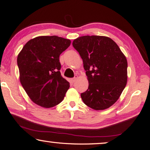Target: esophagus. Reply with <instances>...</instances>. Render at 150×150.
Masks as SVG:
<instances>
[{
	"instance_id": "obj_1",
	"label": "esophagus",
	"mask_w": 150,
	"mask_h": 150,
	"mask_svg": "<svg viewBox=\"0 0 150 150\" xmlns=\"http://www.w3.org/2000/svg\"><path fill=\"white\" fill-rule=\"evenodd\" d=\"M77 78H78V76H77V75H75L74 77L72 79V82H73V83L75 82L76 80H77Z\"/></svg>"
}]
</instances>
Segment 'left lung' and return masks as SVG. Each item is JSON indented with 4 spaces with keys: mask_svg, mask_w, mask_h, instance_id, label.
Returning <instances> with one entry per match:
<instances>
[{
    "mask_svg": "<svg viewBox=\"0 0 150 150\" xmlns=\"http://www.w3.org/2000/svg\"><path fill=\"white\" fill-rule=\"evenodd\" d=\"M83 60L89 81L81 93L87 106L96 110L109 108L117 100L127 81V61L119 46L103 36H83L72 42Z\"/></svg>",
    "mask_w": 150,
    "mask_h": 150,
    "instance_id": "left-lung-1",
    "label": "left lung"
}]
</instances>
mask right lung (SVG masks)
I'll list each match as a JSON object with an SVG mask.
<instances>
[{
  "mask_svg": "<svg viewBox=\"0 0 150 150\" xmlns=\"http://www.w3.org/2000/svg\"><path fill=\"white\" fill-rule=\"evenodd\" d=\"M70 42L57 36H38L29 40L18 56L20 81L33 102L44 108L63 100L70 83L61 76L59 56Z\"/></svg>",
  "mask_w": 150,
  "mask_h": 150,
  "instance_id": "add662e5",
  "label": "right lung"
}]
</instances>
